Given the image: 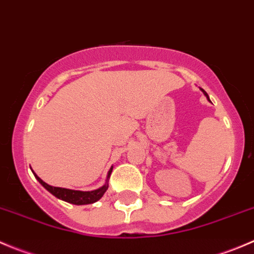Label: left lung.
Returning a JSON list of instances; mask_svg holds the SVG:
<instances>
[{"label": "left lung", "instance_id": "8db88e82", "mask_svg": "<svg viewBox=\"0 0 254 254\" xmlns=\"http://www.w3.org/2000/svg\"><path fill=\"white\" fill-rule=\"evenodd\" d=\"M200 89H201V88H200ZM201 91H203V93H204V94H205V96H206L207 101H209V102H210V99H209V96H207V93H206V92H205V91H204V89H201Z\"/></svg>", "mask_w": 254, "mask_h": 254}]
</instances>
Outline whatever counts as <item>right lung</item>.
Returning a JSON list of instances; mask_svg holds the SVG:
<instances>
[{"mask_svg": "<svg viewBox=\"0 0 254 254\" xmlns=\"http://www.w3.org/2000/svg\"><path fill=\"white\" fill-rule=\"evenodd\" d=\"M113 167L109 170L108 176H107V182L103 187L101 188L96 189V190H91V191H82V190H72V189H66V188H60V187H53L49 186L48 183H45L44 181L39 178L37 175L34 176L35 178L38 179L40 184L47 189L48 191H50L53 195H55L56 198L61 199L64 201H67L70 204H75V205H87V204H93L96 201H98L99 199L103 196V194L106 193L107 189H108V179L111 177ZM33 171V170H32Z\"/></svg>", "mask_w": 254, "mask_h": 254, "instance_id": "obj_1", "label": "right lung"}]
</instances>
